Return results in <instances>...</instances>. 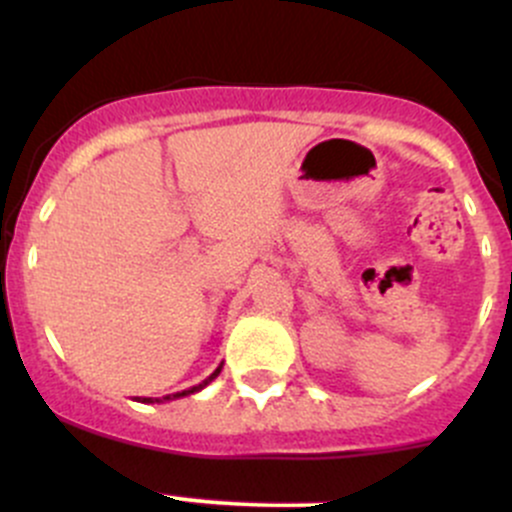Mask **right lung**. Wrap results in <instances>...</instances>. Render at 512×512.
Masks as SVG:
<instances>
[{
  "label": "right lung",
  "mask_w": 512,
  "mask_h": 512,
  "mask_svg": "<svg viewBox=\"0 0 512 512\" xmlns=\"http://www.w3.org/2000/svg\"><path fill=\"white\" fill-rule=\"evenodd\" d=\"M220 369H223V364H220V366H218V369H215V371H213V374H210V376H208V379H205V381H203V384L193 386V389H188V391H178V394H168V396H163V399H148V396H146V399H138V401H143V404H163V401H173V399H180V396H188V394H195V391L205 389V386H208V384H210V381H213V379H215V376H218V374H220Z\"/></svg>",
  "instance_id": "1"
}]
</instances>
